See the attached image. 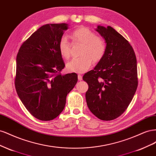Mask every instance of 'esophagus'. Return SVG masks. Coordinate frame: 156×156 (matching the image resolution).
Here are the masks:
<instances>
[{
    "label": "esophagus",
    "instance_id": "esophagus-1",
    "mask_svg": "<svg viewBox=\"0 0 156 156\" xmlns=\"http://www.w3.org/2000/svg\"><path fill=\"white\" fill-rule=\"evenodd\" d=\"M82 79H83L82 75L79 74V75H78V79H79V80H82Z\"/></svg>",
    "mask_w": 156,
    "mask_h": 156
}]
</instances>
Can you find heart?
I'll return each instance as SVG.
<instances>
[{"label": "heart", "mask_w": 156, "mask_h": 156, "mask_svg": "<svg viewBox=\"0 0 156 156\" xmlns=\"http://www.w3.org/2000/svg\"><path fill=\"white\" fill-rule=\"evenodd\" d=\"M73 42L83 44L81 57L73 58L66 65V69L70 72L84 73L92 66V62H99L104 56L106 45L104 40L96 36L93 31L86 27H79L73 30L70 34ZM58 49L61 56L65 59L70 56V44L65 36L60 38Z\"/></svg>", "instance_id": "heart-1"}]
</instances>
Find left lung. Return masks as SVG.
I'll return each mask as SVG.
<instances>
[{
    "label": "left lung",
    "mask_w": 156,
    "mask_h": 156,
    "mask_svg": "<svg viewBox=\"0 0 156 156\" xmlns=\"http://www.w3.org/2000/svg\"><path fill=\"white\" fill-rule=\"evenodd\" d=\"M96 30L105 40L106 51L94 69L83 75L88 84L86 101L99 119L112 120L126 111L136 92V59L128 41L112 27L98 25Z\"/></svg>",
    "instance_id": "left-lung-1"
}]
</instances>
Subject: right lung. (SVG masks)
<instances>
[{
  "label": "right lung",
  "instance_id": "obj_1",
  "mask_svg": "<svg viewBox=\"0 0 156 156\" xmlns=\"http://www.w3.org/2000/svg\"><path fill=\"white\" fill-rule=\"evenodd\" d=\"M67 29V23L41 26L22 44L17 55V95L40 120H53L62 112L68 94L77 82L75 73H58L65 66L58 43Z\"/></svg>",
  "mask_w": 156,
  "mask_h": 156
}]
</instances>
